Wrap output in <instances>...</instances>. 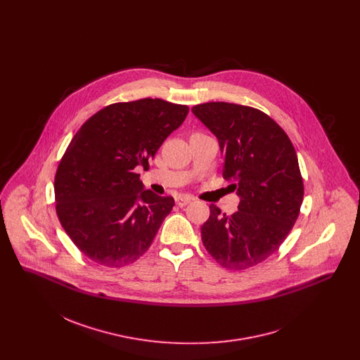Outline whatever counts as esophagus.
Segmentation results:
<instances>
[{"label":"esophagus","mask_w":360,"mask_h":360,"mask_svg":"<svg viewBox=\"0 0 360 360\" xmlns=\"http://www.w3.org/2000/svg\"><path fill=\"white\" fill-rule=\"evenodd\" d=\"M188 202H191V198L188 197V195H179V197L175 198V204L179 206V207L188 205Z\"/></svg>","instance_id":"34e87169"}]
</instances>
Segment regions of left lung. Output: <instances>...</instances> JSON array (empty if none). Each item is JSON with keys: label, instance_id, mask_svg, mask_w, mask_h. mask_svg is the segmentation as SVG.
<instances>
[{"label": "left lung", "instance_id": "8db88e82", "mask_svg": "<svg viewBox=\"0 0 360 360\" xmlns=\"http://www.w3.org/2000/svg\"><path fill=\"white\" fill-rule=\"evenodd\" d=\"M191 112L217 137L224 178L233 181L240 198L231 216L209 206L201 239L225 269H250L274 254L300 214L304 182L295 150L285 131L255 108L206 103Z\"/></svg>", "mask_w": 360, "mask_h": 360}]
</instances>
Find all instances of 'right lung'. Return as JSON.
Wrapping results in <instances>:
<instances>
[{
    "mask_svg": "<svg viewBox=\"0 0 360 360\" xmlns=\"http://www.w3.org/2000/svg\"><path fill=\"white\" fill-rule=\"evenodd\" d=\"M188 112L186 105L160 98L112 103L70 141L55 175L56 214L90 260L122 267L153 244L174 198L146 190L136 169L148 170Z\"/></svg>",
    "mask_w": 360,
    "mask_h": 360,
    "instance_id": "1",
    "label": "right lung"
}]
</instances>
